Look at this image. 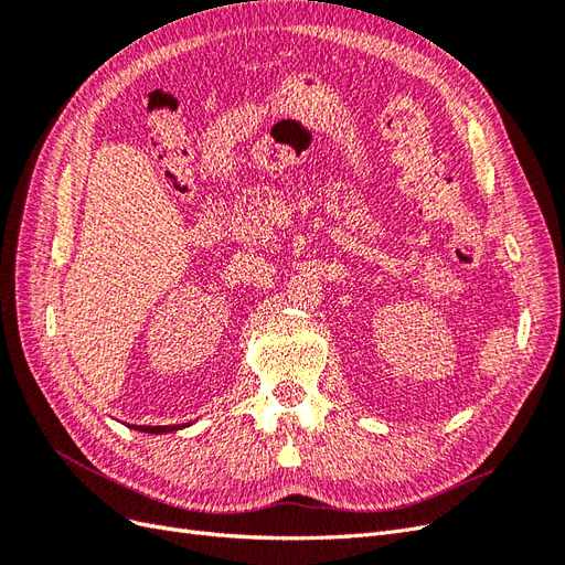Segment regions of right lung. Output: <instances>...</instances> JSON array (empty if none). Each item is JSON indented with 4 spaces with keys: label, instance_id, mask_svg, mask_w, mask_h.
I'll use <instances>...</instances> for the list:
<instances>
[{
    "label": "right lung",
    "instance_id": "right-lung-1",
    "mask_svg": "<svg viewBox=\"0 0 565 565\" xmlns=\"http://www.w3.org/2000/svg\"><path fill=\"white\" fill-rule=\"evenodd\" d=\"M185 426H191V422L177 424V426H134V431H141V434H169V431L185 429Z\"/></svg>",
    "mask_w": 565,
    "mask_h": 565
}]
</instances>
